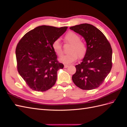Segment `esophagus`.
<instances>
[{
	"mask_svg": "<svg viewBox=\"0 0 127 127\" xmlns=\"http://www.w3.org/2000/svg\"><path fill=\"white\" fill-rule=\"evenodd\" d=\"M68 67V65H67V64H65L64 65V67L65 68H67Z\"/></svg>",
	"mask_w": 127,
	"mask_h": 127,
	"instance_id": "1",
	"label": "esophagus"
}]
</instances>
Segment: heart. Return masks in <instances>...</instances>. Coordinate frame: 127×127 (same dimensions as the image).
I'll return each instance as SVG.
<instances>
[{"instance_id": "obj_1", "label": "heart", "mask_w": 127, "mask_h": 127, "mask_svg": "<svg viewBox=\"0 0 127 127\" xmlns=\"http://www.w3.org/2000/svg\"><path fill=\"white\" fill-rule=\"evenodd\" d=\"M64 40L66 42L71 44L68 52L61 58V61L64 63H71L73 62L79 58H82L87 52V45L86 43L80 40V37L75 32H68L65 35ZM52 48L57 55L61 57L63 54L62 46L59 39H56L52 43Z\"/></svg>"}]
</instances>
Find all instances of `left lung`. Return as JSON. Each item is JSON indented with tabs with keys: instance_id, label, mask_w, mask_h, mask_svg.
<instances>
[{
	"instance_id": "1",
	"label": "left lung",
	"mask_w": 127,
	"mask_h": 127,
	"mask_svg": "<svg viewBox=\"0 0 127 127\" xmlns=\"http://www.w3.org/2000/svg\"><path fill=\"white\" fill-rule=\"evenodd\" d=\"M70 29L81 35L87 42V52L75 65L72 80L79 88L92 90L102 85L112 67V49L105 35L94 25L81 24Z\"/></svg>"
}]
</instances>
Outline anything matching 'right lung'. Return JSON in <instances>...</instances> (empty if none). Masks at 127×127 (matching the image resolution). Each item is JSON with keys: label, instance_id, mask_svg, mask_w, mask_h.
I'll return each instance as SVG.
<instances>
[{"label": "right lung", "instance_id": "1", "mask_svg": "<svg viewBox=\"0 0 127 127\" xmlns=\"http://www.w3.org/2000/svg\"><path fill=\"white\" fill-rule=\"evenodd\" d=\"M67 28L41 25L27 32L17 43V69L31 89L45 92L55 85L57 72L64 65L57 61L52 43Z\"/></svg>", "mask_w": 127, "mask_h": 127}]
</instances>
